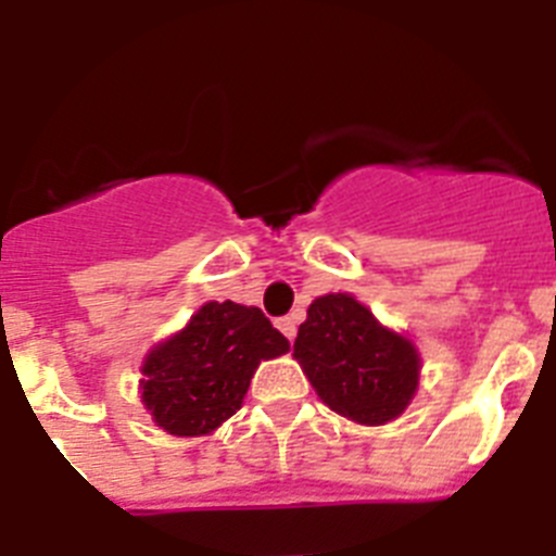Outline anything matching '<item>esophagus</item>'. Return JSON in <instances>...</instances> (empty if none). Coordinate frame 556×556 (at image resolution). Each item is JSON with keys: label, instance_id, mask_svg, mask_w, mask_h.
Listing matches in <instances>:
<instances>
[{"label": "esophagus", "instance_id": "34e87169", "mask_svg": "<svg viewBox=\"0 0 556 556\" xmlns=\"http://www.w3.org/2000/svg\"><path fill=\"white\" fill-rule=\"evenodd\" d=\"M278 328H281L283 337H287L289 342H292L294 333H298V320H294V317H281V320H278Z\"/></svg>", "mask_w": 556, "mask_h": 556}]
</instances>
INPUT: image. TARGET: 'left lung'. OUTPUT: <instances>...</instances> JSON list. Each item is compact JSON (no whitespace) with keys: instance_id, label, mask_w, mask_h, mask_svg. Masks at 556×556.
<instances>
[{"instance_id":"8db88e82","label":"left lung","mask_w":556,"mask_h":556,"mask_svg":"<svg viewBox=\"0 0 556 556\" xmlns=\"http://www.w3.org/2000/svg\"><path fill=\"white\" fill-rule=\"evenodd\" d=\"M323 404L356 424L381 426L406 409L417 390L420 358L409 339L378 326L351 294H326L308 306L294 339Z\"/></svg>"}]
</instances>
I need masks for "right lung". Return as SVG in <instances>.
Wrapping results in <instances>:
<instances>
[{"label": "right lung", "instance_id": "right-lung-1", "mask_svg": "<svg viewBox=\"0 0 556 556\" xmlns=\"http://www.w3.org/2000/svg\"><path fill=\"white\" fill-rule=\"evenodd\" d=\"M287 351L289 339L262 308L205 303L184 331L147 356L141 401L169 434H208L242 406L262 358Z\"/></svg>", "mask_w": 556, "mask_h": 556}]
</instances>
